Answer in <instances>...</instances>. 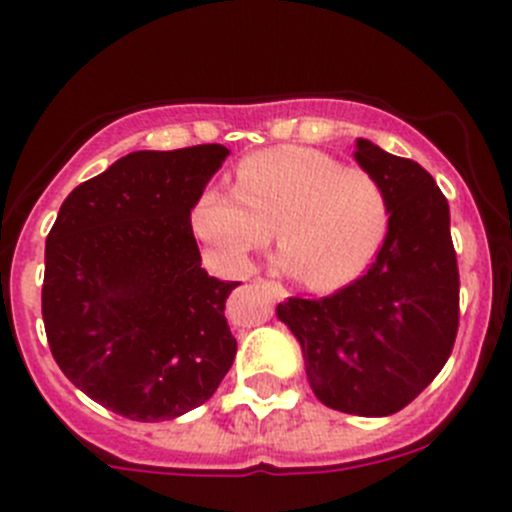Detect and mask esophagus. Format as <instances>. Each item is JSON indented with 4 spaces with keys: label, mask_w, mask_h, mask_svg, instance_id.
Returning <instances> with one entry per match:
<instances>
[{
    "label": "esophagus",
    "mask_w": 512,
    "mask_h": 512,
    "mask_svg": "<svg viewBox=\"0 0 512 512\" xmlns=\"http://www.w3.org/2000/svg\"><path fill=\"white\" fill-rule=\"evenodd\" d=\"M255 285H257V287H262V290H270V292H272V295H275V297H277V300H285V297H287V290H285V287H282V285H277V282L257 280V282H255Z\"/></svg>",
    "instance_id": "34e87169"
}]
</instances>
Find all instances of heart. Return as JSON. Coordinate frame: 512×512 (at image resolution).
Returning <instances> with one entry per match:
<instances>
[{
    "label": "heart",
    "mask_w": 512,
    "mask_h": 512,
    "mask_svg": "<svg viewBox=\"0 0 512 512\" xmlns=\"http://www.w3.org/2000/svg\"><path fill=\"white\" fill-rule=\"evenodd\" d=\"M388 217L375 175L312 147L285 145L247 155L235 170V192L205 187L190 225L230 270H242L277 227L285 265L310 290L332 292L370 267Z\"/></svg>",
    "instance_id": "obj_1"
}]
</instances>
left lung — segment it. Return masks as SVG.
I'll return each mask as SVG.
<instances>
[{"label":"left lung","instance_id":"left-lung-1","mask_svg":"<svg viewBox=\"0 0 512 512\" xmlns=\"http://www.w3.org/2000/svg\"><path fill=\"white\" fill-rule=\"evenodd\" d=\"M355 160L388 197V235L362 277L320 300L277 305L322 405L385 418L413 403L453 352L460 277L450 207L428 170L357 140Z\"/></svg>","mask_w":512,"mask_h":512}]
</instances>
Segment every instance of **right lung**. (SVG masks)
Segmentation results:
<instances>
[{"label": "right lung", "instance_id": "obj_1", "mask_svg": "<svg viewBox=\"0 0 512 512\" xmlns=\"http://www.w3.org/2000/svg\"><path fill=\"white\" fill-rule=\"evenodd\" d=\"M230 150H142L82 182L44 247L42 317L59 370L122 418L200 408L232 367L225 302L240 282L202 270L197 195Z\"/></svg>", "mask_w": 512, "mask_h": 512}]
</instances>
